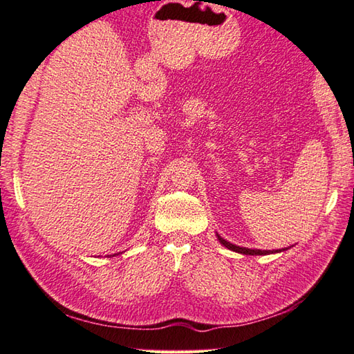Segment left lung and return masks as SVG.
I'll return each mask as SVG.
<instances>
[{
	"mask_svg": "<svg viewBox=\"0 0 354 354\" xmlns=\"http://www.w3.org/2000/svg\"><path fill=\"white\" fill-rule=\"evenodd\" d=\"M217 236V240H219V242L225 246V248H228V250H231V251H234V252H239V254H245V255H268V254H275V252H281V251H286L288 250V248H283V250H272V251H265V250H251V248H243V246H237V245H232V243H230V242H227V240L225 239H222L219 234H216Z\"/></svg>",
	"mask_w": 354,
	"mask_h": 354,
	"instance_id": "left-lung-1",
	"label": "left lung"
}]
</instances>
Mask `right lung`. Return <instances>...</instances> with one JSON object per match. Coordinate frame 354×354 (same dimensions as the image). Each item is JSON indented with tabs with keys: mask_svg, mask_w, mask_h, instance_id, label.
Masks as SVG:
<instances>
[{
	"mask_svg": "<svg viewBox=\"0 0 354 354\" xmlns=\"http://www.w3.org/2000/svg\"><path fill=\"white\" fill-rule=\"evenodd\" d=\"M114 255H115V254H114ZM117 255H118V254H117Z\"/></svg>",
	"mask_w": 354,
	"mask_h": 354,
	"instance_id": "obj_1",
	"label": "right lung"
}]
</instances>
